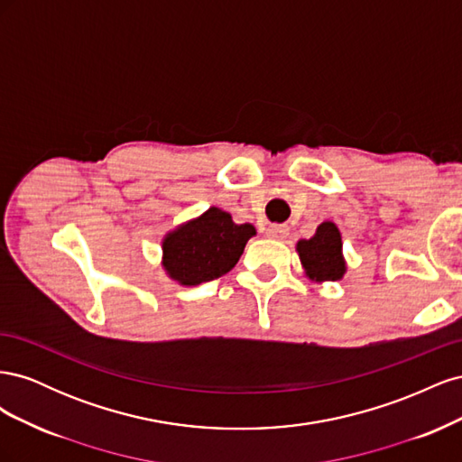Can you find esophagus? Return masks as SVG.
Listing matches in <instances>:
<instances>
[{"mask_svg":"<svg viewBox=\"0 0 462 462\" xmlns=\"http://www.w3.org/2000/svg\"><path fill=\"white\" fill-rule=\"evenodd\" d=\"M268 236H272V239H277V241H283L285 236L289 235V227L287 226H270L268 227Z\"/></svg>","mask_w":462,"mask_h":462,"instance_id":"1","label":"esophagus"}]
</instances>
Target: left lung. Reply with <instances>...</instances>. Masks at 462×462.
<instances>
[{"instance_id": "1", "label": "left lung", "mask_w": 462, "mask_h": 462, "mask_svg": "<svg viewBox=\"0 0 462 462\" xmlns=\"http://www.w3.org/2000/svg\"><path fill=\"white\" fill-rule=\"evenodd\" d=\"M297 253L306 277L312 282H339L346 272L341 233L331 221L318 226L312 239L299 241Z\"/></svg>"}]
</instances>
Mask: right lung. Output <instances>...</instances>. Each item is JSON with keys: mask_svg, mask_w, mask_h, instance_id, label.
Segmentation results:
<instances>
[{"mask_svg": "<svg viewBox=\"0 0 462 462\" xmlns=\"http://www.w3.org/2000/svg\"><path fill=\"white\" fill-rule=\"evenodd\" d=\"M256 229L250 223L236 226L227 212L209 208L206 212L165 235L162 265L173 282L200 285L235 268L250 236Z\"/></svg>", "mask_w": 462, "mask_h": 462, "instance_id": "obj_1", "label": "right lung"}]
</instances>
